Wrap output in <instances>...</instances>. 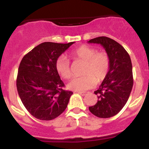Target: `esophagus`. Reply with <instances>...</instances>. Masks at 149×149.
Returning a JSON list of instances; mask_svg holds the SVG:
<instances>
[{"label": "esophagus", "mask_w": 149, "mask_h": 149, "mask_svg": "<svg viewBox=\"0 0 149 149\" xmlns=\"http://www.w3.org/2000/svg\"><path fill=\"white\" fill-rule=\"evenodd\" d=\"M78 93H79V94H81V95L84 96V95H86V94L88 92H86V91H78Z\"/></svg>", "instance_id": "esophagus-1"}]
</instances>
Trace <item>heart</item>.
Returning a JSON list of instances; mask_svg holds the SVG:
<instances>
[{"instance_id":"obj_1","label":"heart","mask_w":149,"mask_h":149,"mask_svg":"<svg viewBox=\"0 0 149 149\" xmlns=\"http://www.w3.org/2000/svg\"><path fill=\"white\" fill-rule=\"evenodd\" d=\"M70 56L76 61L84 62L82 69L84 76L73 79L68 84L69 88L77 91H84L93 88L97 83L102 82L107 76L110 67V58L105 51L97 52L90 46L81 45L70 52ZM55 69L58 74L65 79L72 76L70 62L65 56H61L55 63Z\"/></svg>"}]
</instances>
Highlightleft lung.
I'll list each match as a JSON object with an SVG mask.
<instances>
[{
  "instance_id": "obj_1",
  "label": "left lung",
  "mask_w": 149,
  "mask_h": 149,
  "mask_svg": "<svg viewBox=\"0 0 149 149\" xmlns=\"http://www.w3.org/2000/svg\"><path fill=\"white\" fill-rule=\"evenodd\" d=\"M88 43L101 45L110 58L109 73L94 91L97 102L88 109L98 118H111L123 109L130 97L133 85L131 60L125 48L109 37H96Z\"/></svg>"
}]
</instances>
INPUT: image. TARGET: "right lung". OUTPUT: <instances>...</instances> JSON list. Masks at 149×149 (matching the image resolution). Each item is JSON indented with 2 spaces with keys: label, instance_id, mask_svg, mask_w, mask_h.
Masks as SVG:
<instances>
[{
  "label": "right lung",
  "instance_id": "1",
  "mask_svg": "<svg viewBox=\"0 0 149 149\" xmlns=\"http://www.w3.org/2000/svg\"><path fill=\"white\" fill-rule=\"evenodd\" d=\"M73 43H41L21 61L17 91L26 109L37 119L53 120L67 107L73 92L63 89L65 85L55 69V63Z\"/></svg>",
  "mask_w": 149,
  "mask_h": 149
}]
</instances>
